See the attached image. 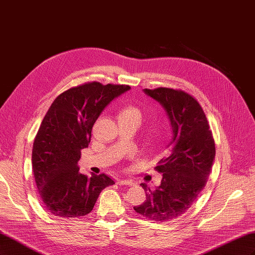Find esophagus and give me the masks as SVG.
<instances>
[{
  "label": "esophagus",
  "mask_w": 255,
  "mask_h": 255,
  "mask_svg": "<svg viewBox=\"0 0 255 255\" xmlns=\"http://www.w3.org/2000/svg\"><path fill=\"white\" fill-rule=\"evenodd\" d=\"M117 184H119V185H128V186H132V185H134V182L130 181V180L118 179V180H117Z\"/></svg>",
  "instance_id": "1"
}]
</instances>
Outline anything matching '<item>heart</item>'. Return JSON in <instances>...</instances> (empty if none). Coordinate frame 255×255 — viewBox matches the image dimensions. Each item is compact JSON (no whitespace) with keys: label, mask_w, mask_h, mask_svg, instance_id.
<instances>
[{"label":"heart","mask_w":255,"mask_h":255,"mask_svg":"<svg viewBox=\"0 0 255 255\" xmlns=\"http://www.w3.org/2000/svg\"><path fill=\"white\" fill-rule=\"evenodd\" d=\"M141 111L139 107L134 104H126L121 107L118 113V120H127V119H141Z\"/></svg>","instance_id":"1"}]
</instances>
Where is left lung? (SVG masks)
<instances>
[{"label":"left lung","instance_id":"obj_1","mask_svg":"<svg viewBox=\"0 0 255 255\" xmlns=\"http://www.w3.org/2000/svg\"><path fill=\"white\" fill-rule=\"evenodd\" d=\"M166 110L172 128L167 155L154 168L163 174L160 185L151 189L140 184L146 200L134 206L137 214L153 221L180 218L196 202L211 173L216 148L201 105L188 92L158 87L144 89Z\"/></svg>","mask_w":255,"mask_h":255}]
</instances>
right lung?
<instances>
[{"label":"right lung","mask_w":255,"mask_h":255,"mask_svg":"<svg viewBox=\"0 0 255 255\" xmlns=\"http://www.w3.org/2000/svg\"><path fill=\"white\" fill-rule=\"evenodd\" d=\"M128 85L89 82L60 94L45 114L33 144L35 182L44 207L63 218L89 214L105 187L115 184L106 174L79 172L81 151L87 148L100 114Z\"/></svg>","instance_id":"obj_1"}]
</instances>
